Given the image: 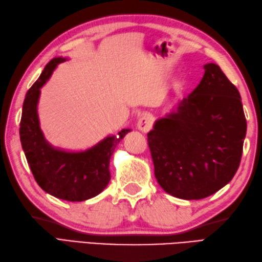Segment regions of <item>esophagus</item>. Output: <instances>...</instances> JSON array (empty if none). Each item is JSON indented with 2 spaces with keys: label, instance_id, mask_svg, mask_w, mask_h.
Here are the masks:
<instances>
[{
  "label": "esophagus",
  "instance_id": "obj_1",
  "mask_svg": "<svg viewBox=\"0 0 262 262\" xmlns=\"http://www.w3.org/2000/svg\"><path fill=\"white\" fill-rule=\"evenodd\" d=\"M150 126H151V117L148 115H143L142 117H140L137 123L138 130H140L141 132H148L150 130Z\"/></svg>",
  "mask_w": 262,
  "mask_h": 262
}]
</instances>
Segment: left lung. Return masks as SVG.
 <instances>
[{
  "label": "left lung",
  "mask_w": 262,
  "mask_h": 262,
  "mask_svg": "<svg viewBox=\"0 0 262 262\" xmlns=\"http://www.w3.org/2000/svg\"><path fill=\"white\" fill-rule=\"evenodd\" d=\"M200 83L148 132L155 176L165 192L204 199L231 182L247 135L241 96L215 63Z\"/></svg>",
  "instance_id": "8db88e82"
}]
</instances>
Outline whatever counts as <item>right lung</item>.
Here are the masks:
<instances>
[{
	"label": "right lung",
	"instance_id": "1",
	"mask_svg": "<svg viewBox=\"0 0 262 262\" xmlns=\"http://www.w3.org/2000/svg\"><path fill=\"white\" fill-rule=\"evenodd\" d=\"M67 57H54L26 95L20 122V141L36 182L47 193L67 201H84L98 195L111 180L110 159L115 147L129 133L121 130L81 151L52 146L40 129L38 101L40 88Z\"/></svg>",
	"mask_w": 262,
	"mask_h": 262
}]
</instances>
